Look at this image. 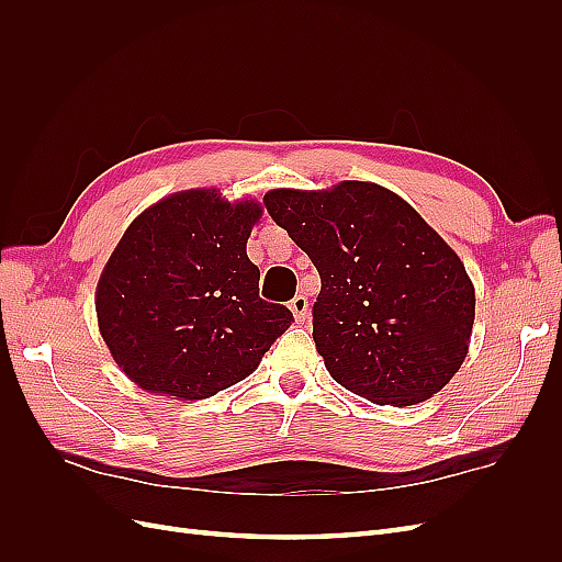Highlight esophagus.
I'll use <instances>...</instances> for the list:
<instances>
[{
	"label": "esophagus",
	"mask_w": 562,
	"mask_h": 562,
	"mask_svg": "<svg viewBox=\"0 0 562 562\" xmlns=\"http://www.w3.org/2000/svg\"><path fill=\"white\" fill-rule=\"evenodd\" d=\"M291 312H293V316H295V321H304L310 316V300L304 297V295H295L293 300H291Z\"/></svg>",
	"instance_id": "1"
}]
</instances>
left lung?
Instances as JSON below:
<instances>
[{
	"label": "left lung",
	"instance_id": "obj_1",
	"mask_svg": "<svg viewBox=\"0 0 562 562\" xmlns=\"http://www.w3.org/2000/svg\"><path fill=\"white\" fill-rule=\"evenodd\" d=\"M265 206L318 269L314 342L330 378L380 405L438 394L467 359L475 316L457 252L375 182L271 190Z\"/></svg>",
	"mask_w": 562,
	"mask_h": 562
}]
</instances>
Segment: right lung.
<instances>
[{"label":"right lung","instance_id":"add662e5","mask_svg":"<svg viewBox=\"0 0 562 562\" xmlns=\"http://www.w3.org/2000/svg\"><path fill=\"white\" fill-rule=\"evenodd\" d=\"M260 203L190 190L133 220L100 274L98 328L126 375L151 394L215 396L258 368L293 314L260 297L246 255Z\"/></svg>","mask_w":562,"mask_h":562}]
</instances>
